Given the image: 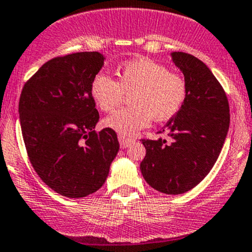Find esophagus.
<instances>
[{"mask_svg":"<svg viewBox=\"0 0 252 252\" xmlns=\"http://www.w3.org/2000/svg\"><path fill=\"white\" fill-rule=\"evenodd\" d=\"M119 142H120V146H121V148H126L128 147L131 143H133V140L132 138L124 137V136H119Z\"/></svg>","mask_w":252,"mask_h":252,"instance_id":"obj_1","label":"esophagus"}]
</instances>
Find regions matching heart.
<instances>
[{
	"instance_id": "heart-1",
	"label": "heart",
	"mask_w": 252,
	"mask_h": 252,
	"mask_svg": "<svg viewBox=\"0 0 252 252\" xmlns=\"http://www.w3.org/2000/svg\"><path fill=\"white\" fill-rule=\"evenodd\" d=\"M119 81L106 73L93 78L90 92L100 110L112 111L131 94L132 107L120 109L107 116L104 124L120 136L128 137L147 127L151 120L167 121L176 116L187 100V83L182 75L172 73L166 65L140 58L120 66Z\"/></svg>"
}]
</instances>
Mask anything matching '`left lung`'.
Here are the masks:
<instances>
[{"instance_id": "1", "label": "left lung", "mask_w": 252, "mask_h": 252, "mask_svg": "<svg viewBox=\"0 0 252 252\" xmlns=\"http://www.w3.org/2000/svg\"><path fill=\"white\" fill-rule=\"evenodd\" d=\"M183 73L187 100L159 132L167 138L142 140L146 156L140 168L145 181L164 194H182L205 178L217 162L230 124L224 89L209 68L188 53H171Z\"/></svg>"}]
</instances>
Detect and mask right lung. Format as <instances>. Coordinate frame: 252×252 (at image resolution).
I'll use <instances>...</instances> for the list:
<instances>
[{"mask_svg":"<svg viewBox=\"0 0 252 252\" xmlns=\"http://www.w3.org/2000/svg\"><path fill=\"white\" fill-rule=\"evenodd\" d=\"M104 61L99 52L57 57L21 93L18 112L31 163L49 188L68 198L101 188L119 152L114 130L95 131L99 112L90 85Z\"/></svg>","mask_w":252,"mask_h":252,"instance_id":"right-lung-1","label":"right lung"}]
</instances>
